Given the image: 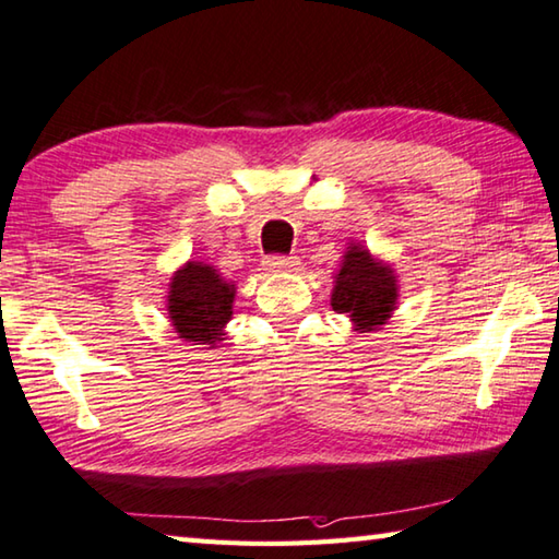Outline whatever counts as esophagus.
Returning <instances> with one entry per match:
<instances>
[{
	"label": "esophagus",
	"instance_id": "1",
	"mask_svg": "<svg viewBox=\"0 0 559 559\" xmlns=\"http://www.w3.org/2000/svg\"><path fill=\"white\" fill-rule=\"evenodd\" d=\"M299 267L297 258H285V254H272L264 260V270L267 272H295Z\"/></svg>",
	"mask_w": 559,
	"mask_h": 559
}]
</instances>
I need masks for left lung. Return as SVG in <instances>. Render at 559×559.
<instances>
[{"mask_svg":"<svg viewBox=\"0 0 559 559\" xmlns=\"http://www.w3.org/2000/svg\"><path fill=\"white\" fill-rule=\"evenodd\" d=\"M400 285L395 267L376 258L366 245L348 242L331 289V307L346 314L358 334L385 326L397 309Z\"/></svg>","mask_w":559,"mask_h":559,"instance_id":"left-lung-1","label":"left lung"}]
</instances>
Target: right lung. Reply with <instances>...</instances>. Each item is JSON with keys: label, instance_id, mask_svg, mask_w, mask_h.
<instances>
[{"label": "right lung", "instance_id": "1", "mask_svg": "<svg viewBox=\"0 0 559 559\" xmlns=\"http://www.w3.org/2000/svg\"><path fill=\"white\" fill-rule=\"evenodd\" d=\"M235 285L215 270V264L189 260L171 274L166 292V311L176 331L191 346L225 341V326L233 319Z\"/></svg>", "mask_w": 559, "mask_h": 559}]
</instances>
